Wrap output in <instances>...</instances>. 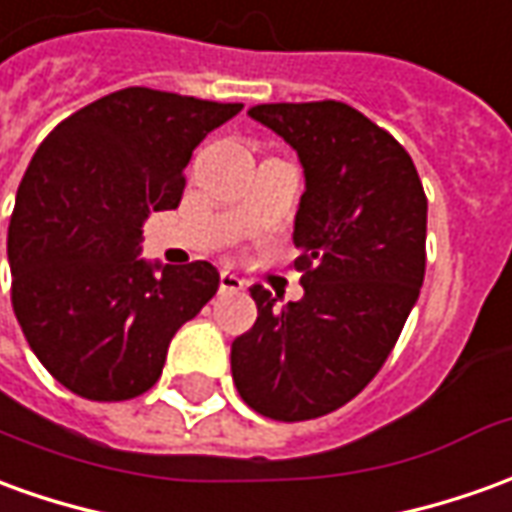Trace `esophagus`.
I'll return each mask as SVG.
<instances>
[{
    "label": "esophagus",
    "mask_w": 512,
    "mask_h": 512,
    "mask_svg": "<svg viewBox=\"0 0 512 512\" xmlns=\"http://www.w3.org/2000/svg\"><path fill=\"white\" fill-rule=\"evenodd\" d=\"M220 290L222 292L245 290V281L236 276V273H231V270H222V273H220Z\"/></svg>",
    "instance_id": "34e87169"
}]
</instances>
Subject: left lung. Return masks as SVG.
<instances>
[{"mask_svg":"<svg viewBox=\"0 0 512 512\" xmlns=\"http://www.w3.org/2000/svg\"><path fill=\"white\" fill-rule=\"evenodd\" d=\"M248 114L301 158L292 242L303 298L278 306L250 287L259 317L231 345V373L250 410L309 421L362 393L390 357L424 284L426 195L410 153L345 102Z\"/></svg>","mask_w":512,"mask_h":512,"instance_id":"1","label":"left lung"}]
</instances>
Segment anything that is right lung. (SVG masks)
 <instances>
[{
    "label": "right lung",
    "instance_id": "right-lung-1",
    "mask_svg": "<svg viewBox=\"0 0 512 512\" xmlns=\"http://www.w3.org/2000/svg\"><path fill=\"white\" fill-rule=\"evenodd\" d=\"M239 111L130 86L63 119L35 150L7 228L10 301L66 390L88 401L147 393L175 331L214 298V264L139 259L142 225L178 209L192 150Z\"/></svg>",
    "mask_w": 512,
    "mask_h": 512
}]
</instances>
